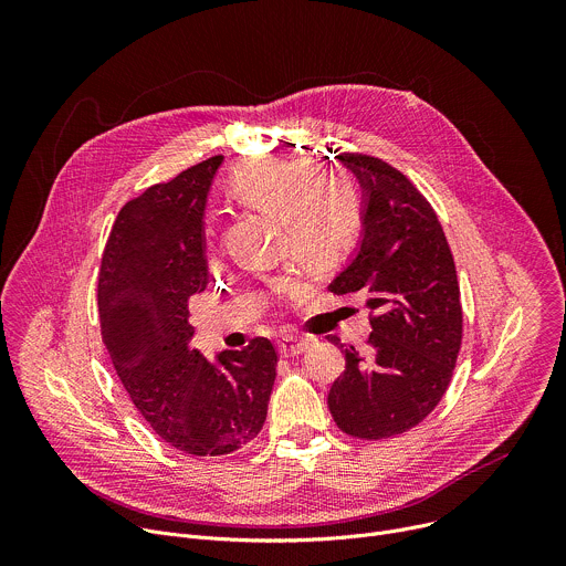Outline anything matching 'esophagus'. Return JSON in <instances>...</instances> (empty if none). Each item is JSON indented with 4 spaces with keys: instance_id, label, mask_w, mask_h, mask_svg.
<instances>
[{
    "instance_id": "34e87169",
    "label": "esophagus",
    "mask_w": 566,
    "mask_h": 566,
    "mask_svg": "<svg viewBox=\"0 0 566 566\" xmlns=\"http://www.w3.org/2000/svg\"><path fill=\"white\" fill-rule=\"evenodd\" d=\"M308 345H311L308 340L286 336V338H282V340L277 343V349H280V354H282L284 358H291V356H300V354H304V352L308 349Z\"/></svg>"
}]
</instances>
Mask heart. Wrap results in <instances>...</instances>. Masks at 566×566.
<instances>
[{"label":"heart","mask_w":566,"mask_h":566,"mask_svg":"<svg viewBox=\"0 0 566 566\" xmlns=\"http://www.w3.org/2000/svg\"><path fill=\"white\" fill-rule=\"evenodd\" d=\"M232 195L247 206L284 219L291 249L311 269L343 264L363 232V199L343 172H317L306 158H260L232 175ZM291 289L273 284L275 295Z\"/></svg>","instance_id":"obj_1"}]
</instances>
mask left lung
<instances>
[{
    "label": "left lung",
    "mask_w": 566,
    "mask_h": 566,
    "mask_svg": "<svg viewBox=\"0 0 566 566\" xmlns=\"http://www.w3.org/2000/svg\"><path fill=\"white\" fill-rule=\"evenodd\" d=\"M336 156L363 186L365 232L329 291L367 297L371 334L363 356L343 349L347 365L327 402L345 434L378 441L412 430L443 398L461 349V293L446 232L419 188L378 156Z\"/></svg>",
    "instance_id": "1"
}]
</instances>
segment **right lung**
<instances>
[{
  "mask_svg": "<svg viewBox=\"0 0 566 566\" xmlns=\"http://www.w3.org/2000/svg\"><path fill=\"white\" fill-rule=\"evenodd\" d=\"M223 156L127 201L98 273L101 336L149 428L192 457H221L253 441L269 410L277 352L253 338L208 363L188 343V300L208 286L203 208Z\"/></svg>",
  "mask_w": 566,
  "mask_h": 566,
  "instance_id": "1",
  "label": "right lung"
}]
</instances>
